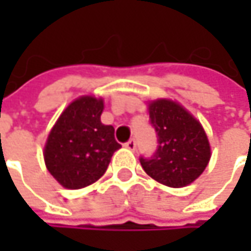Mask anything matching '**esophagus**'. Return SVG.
<instances>
[{"label":"esophagus","instance_id":"34e87169","mask_svg":"<svg viewBox=\"0 0 251 251\" xmlns=\"http://www.w3.org/2000/svg\"><path fill=\"white\" fill-rule=\"evenodd\" d=\"M125 147L127 150H130V151H135V148H136V141H135V139H129L125 144Z\"/></svg>","mask_w":251,"mask_h":251}]
</instances>
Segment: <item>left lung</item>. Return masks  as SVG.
<instances>
[{"mask_svg":"<svg viewBox=\"0 0 251 251\" xmlns=\"http://www.w3.org/2000/svg\"><path fill=\"white\" fill-rule=\"evenodd\" d=\"M150 124L157 132V150L151 157H139L145 173L154 180L183 187L206 169L211 147L202 125L172 100L150 103Z\"/></svg>","mask_w":251,"mask_h":251,"instance_id":"left-lung-1","label":"left lung"}]
</instances>
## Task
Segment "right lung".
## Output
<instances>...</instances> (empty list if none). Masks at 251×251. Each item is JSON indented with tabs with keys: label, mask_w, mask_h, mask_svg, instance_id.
<instances>
[{
	"label": "right lung",
	"mask_w": 251,
	"mask_h": 251,
	"mask_svg": "<svg viewBox=\"0 0 251 251\" xmlns=\"http://www.w3.org/2000/svg\"><path fill=\"white\" fill-rule=\"evenodd\" d=\"M103 100L84 96L73 101L52 127L45 145L49 173L67 189H81L99 180L122 145L115 127L100 121Z\"/></svg>",
	"instance_id": "1"
}]
</instances>
